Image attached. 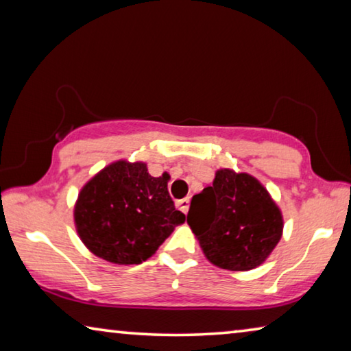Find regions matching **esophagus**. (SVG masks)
Here are the masks:
<instances>
[{"instance_id":"1","label":"esophagus","mask_w":351,"mask_h":351,"mask_svg":"<svg viewBox=\"0 0 351 351\" xmlns=\"http://www.w3.org/2000/svg\"><path fill=\"white\" fill-rule=\"evenodd\" d=\"M176 206L180 207V210H182L184 213L189 212V206H190V199L189 198H184V199H180L176 203Z\"/></svg>"}]
</instances>
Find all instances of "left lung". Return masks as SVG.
<instances>
[{
  "label": "left lung",
  "instance_id": "1",
  "mask_svg": "<svg viewBox=\"0 0 351 351\" xmlns=\"http://www.w3.org/2000/svg\"><path fill=\"white\" fill-rule=\"evenodd\" d=\"M187 223L207 260L218 268L249 271L268 258L282 239L283 217L261 184L221 169L190 203Z\"/></svg>",
  "mask_w": 351,
  "mask_h": 351
}]
</instances>
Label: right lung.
Listing matches in <instances>:
<instances>
[{"label":"right lung","instance_id":"right-lung-1","mask_svg":"<svg viewBox=\"0 0 351 351\" xmlns=\"http://www.w3.org/2000/svg\"><path fill=\"white\" fill-rule=\"evenodd\" d=\"M169 178L144 162L117 161L85 184L74 207L75 228L90 251L116 265H138L156 252L186 215L175 209Z\"/></svg>","mask_w":351,"mask_h":351}]
</instances>
